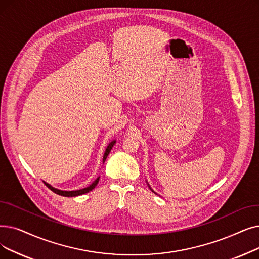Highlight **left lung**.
Masks as SVG:
<instances>
[{
  "label": "left lung",
  "mask_w": 259,
  "mask_h": 259,
  "mask_svg": "<svg viewBox=\"0 0 259 259\" xmlns=\"http://www.w3.org/2000/svg\"><path fill=\"white\" fill-rule=\"evenodd\" d=\"M150 189H151V187H150ZM151 190H152V189H151ZM152 192H153V190H152ZM153 193H154V192H153Z\"/></svg>",
  "instance_id": "obj_1"
}]
</instances>
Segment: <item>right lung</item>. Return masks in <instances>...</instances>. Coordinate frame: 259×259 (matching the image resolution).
<instances>
[{
	"mask_svg": "<svg viewBox=\"0 0 259 259\" xmlns=\"http://www.w3.org/2000/svg\"><path fill=\"white\" fill-rule=\"evenodd\" d=\"M115 143H116V141L114 140V141H112V142L107 146L105 154H104V157H103V162H104V163H105V161H106V159H107V156L109 155V153H110L112 147H113ZM98 181H99V177H98V178L95 180V181H94L91 185H90V186H88V187H85V188H82V189H78V190H69V192H67V190H60V189L55 188V187L51 186L50 184H48L47 182H44V184H46L51 190H53V192H54L55 194H57V195H60V196H63V197H76V196H80V195H83V194H87V193H89V192H91L92 189L95 188V186L97 185Z\"/></svg>",
	"mask_w": 259,
	"mask_h": 259,
	"instance_id": "1",
	"label": "right lung"
}]
</instances>
